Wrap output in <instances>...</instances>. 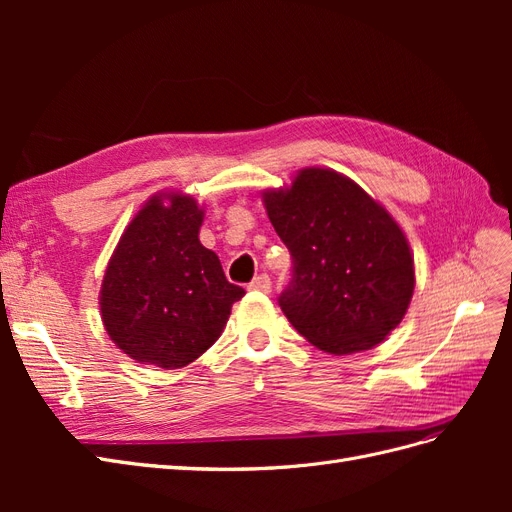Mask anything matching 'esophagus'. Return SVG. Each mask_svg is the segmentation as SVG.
Here are the masks:
<instances>
[{
	"instance_id": "34e87169",
	"label": "esophagus",
	"mask_w": 512,
	"mask_h": 512,
	"mask_svg": "<svg viewBox=\"0 0 512 512\" xmlns=\"http://www.w3.org/2000/svg\"><path fill=\"white\" fill-rule=\"evenodd\" d=\"M250 288L258 290V292H271V277L267 273H260L250 282Z\"/></svg>"
}]
</instances>
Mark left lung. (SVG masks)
I'll use <instances>...</instances> for the list:
<instances>
[{
    "label": "left lung",
    "instance_id": "1",
    "mask_svg": "<svg viewBox=\"0 0 512 512\" xmlns=\"http://www.w3.org/2000/svg\"><path fill=\"white\" fill-rule=\"evenodd\" d=\"M265 207L292 256L277 297L292 327L331 354L380 344L414 292V260L397 222L329 168L301 170L292 188L265 194Z\"/></svg>",
    "mask_w": 512,
    "mask_h": 512
}]
</instances>
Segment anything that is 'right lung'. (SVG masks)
Returning a JSON list of instances; mask_svg holds the SVG:
<instances>
[{
    "label": "right lung",
    "instance_id": "right-lung-1",
    "mask_svg": "<svg viewBox=\"0 0 512 512\" xmlns=\"http://www.w3.org/2000/svg\"><path fill=\"white\" fill-rule=\"evenodd\" d=\"M200 224L194 198L153 196L108 262L100 294L104 329L138 363H192L222 335L232 303L245 294L198 241Z\"/></svg>",
    "mask_w": 512,
    "mask_h": 512
}]
</instances>
